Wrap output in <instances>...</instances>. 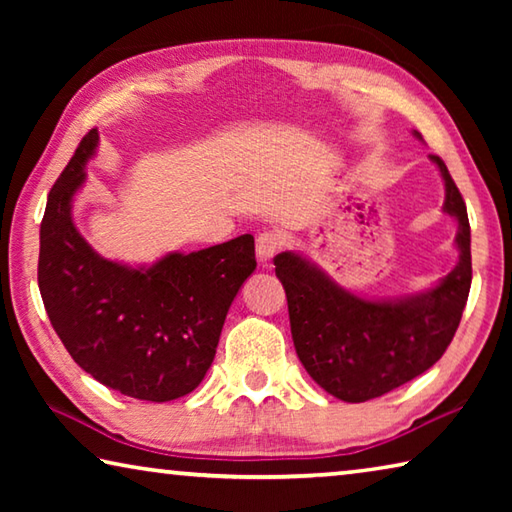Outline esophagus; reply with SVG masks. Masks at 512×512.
Returning <instances> with one entry per match:
<instances>
[{"label": "esophagus", "instance_id": "obj_1", "mask_svg": "<svg viewBox=\"0 0 512 512\" xmlns=\"http://www.w3.org/2000/svg\"><path fill=\"white\" fill-rule=\"evenodd\" d=\"M282 246H284V239H282L280 232H277V230H264L262 235L257 237V257H259V262H264V264L271 262V259L277 253H280Z\"/></svg>", "mask_w": 512, "mask_h": 512}]
</instances>
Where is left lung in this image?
<instances>
[{
  "instance_id": "left-lung-1",
  "label": "left lung",
  "mask_w": 512,
  "mask_h": 512,
  "mask_svg": "<svg viewBox=\"0 0 512 512\" xmlns=\"http://www.w3.org/2000/svg\"><path fill=\"white\" fill-rule=\"evenodd\" d=\"M431 160L445 180L443 210L456 216L461 250L454 271L433 289L397 300H366L296 253L273 259L287 291L298 359L320 388L343 402L375 400L422 375L443 357L461 323L472 284L470 221L445 162L438 155Z\"/></svg>"
}]
</instances>
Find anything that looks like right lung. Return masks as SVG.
Segmentation results:
<instances>
[{"label":"right lung","instance_id":"obj_1","mask_svg":"<svg viewBox=\"0 0 512 512\" xmlns=\"http://www.w3.org/2000/svg\"><path fill=\"white\" fill-rule=\"evenodd\" d=\"M99 144L83 137L47 198L38 287L72 359L103 386L146 402L192 393L212 366L225 314L255 271V239L241 235L153 266L110 262L72 221V198Z\"/></svg>","mask_w":512,"mask_h":512}]
</instances>
